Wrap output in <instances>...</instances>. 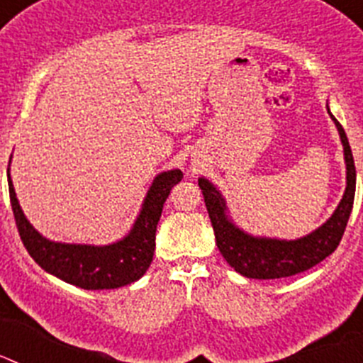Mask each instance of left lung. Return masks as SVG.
<instances>
[{
  "instance_id": "8db88e82",
  "label": "left lung",
  "mask_w": 363,
  "mask_h": 363,
  "mask_svg": "<svg viewBox=\"0 0 363 363\" xmlns=\"http://www.w3.org/2000/svg\"><path fill=\"white\" fill-rule=\"evenodd\" d=\"M327 112L335 121L340 142L344 147L345 191L331 218L313 233L296 240L269 238V236H255V234L245 233L230 218L225 198L218 191L216 185L203 176L198 178V185L203 192L207 213L213 223L218 249L221 256L227 259V264L242 277L256 278V280L294 277L333 255L344 236L345 225L352 211V201H354L357 169H354V160H352L344 127L333 116L329 107H327Z\"/></svg>"
}]
</instances>
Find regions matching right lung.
I'll return each instance as SVG.
<instances>
[{
  "mask_svg": "<svg viewBox=\"0 0 363 363\" xmlns=\"http://www.w3.org/2000/svg\"><path fill=\"white\" fill-rule=\"evenodd\" d=\"M12 160V156H11ZM9 194L14 211L16 225L28 255L38 265L60 280L86 291L118 289L140 280L149 269L156 247V225L162 216L163 203L171 189L182 182L179 169L160 172L152 179L142 209L133 227L123 238L107 245L91 243H65L45 238L25 216L11 178V165L6 169Z\"/></svg>",
  "mask_w": 363,
  "mask_h": 363,
  "instance_id": "obj_1",
  "label": "right lung"
}]
</instances>
